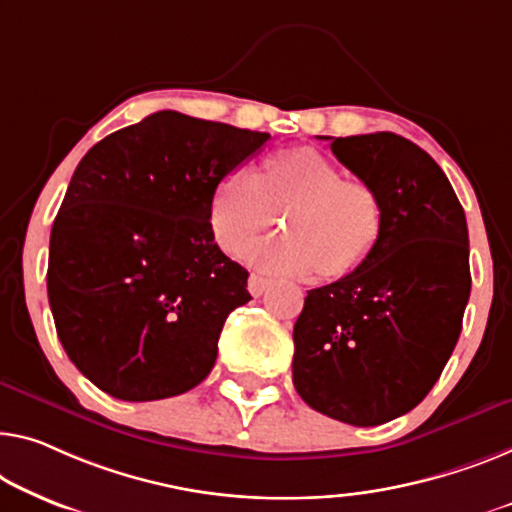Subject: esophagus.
Here are the masks:
<instances>
[{
    "instance_id": "esophagus-1",
    "label": "esophagus",
    "mask_w": 512,
    "mask_h": 512,
    "mask_svg": "<svg viewBox=\"0 0 512 512\" xmlns=\"http://www.w3.org/2000/svg\"><path fill=\"white\" fill-rule=\"evenodd\" d=\"M269 285H271L269 278L259 276V273H250V278H248V292L253 294V296H262V294L266 292V287H269Z\"/></svg>"
}]
</instances>
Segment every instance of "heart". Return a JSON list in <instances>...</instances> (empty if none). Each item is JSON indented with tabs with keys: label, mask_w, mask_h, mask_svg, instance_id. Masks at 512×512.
<instances>
[{
	"label": "heart",
	"mask_w": 512,
	"mask_h": 512,
	"mask_svg": "<svg viewBox=\"0 0 512 512\" xmlns=\"http://www.w3.org/2000/svg\"><path fill=\"white\" fill-rule=\"evenodd\" d=\"M281 213L288 234L249 245ZM384 204L377 188L342 170L315 147L282 149L264 158L262 174L234 170L213 190L211 232L225 253L287 273L335 280L356 271L379 239Z\"/></svg>",
	"instance_id": "1"
}]
</instances>
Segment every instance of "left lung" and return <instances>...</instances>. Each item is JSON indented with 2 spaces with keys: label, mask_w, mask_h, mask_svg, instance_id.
<instances>
[{
  "label": "left lung",
  "mask_w": 512,
  "mask_h": 512,
  "mask_svg": "<svg viewBox=\"0 0 512 512\" xmlns=\"http://www.w3.org/2000/svg\"><path fill=\"white\" fill-rule=\"evenodd\" d=\"M331 151L377 188L384 223L356 271L305 296L292 379L319 414L370 427L414 409L451 358L471 292L469 230L451 181L414 142L370 133L335 137Z\"/></svg>",
  "instance_id": "obj_1"
}]
</instances>
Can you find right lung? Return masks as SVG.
I'll return each instance as SVG.
<instances>
[{
	"instance_id": "right-lung-1",
	"label": "right lung",
	"mask_w": 512,
	"mask_h": 512,
	"mask_svg": "<svg viewBox=\"0 0 512 512\" xmlns=\"http://www.w3.org/2000/svg\"><path fill=\"white\" fill-rule=\"evenodd\" d=\"M269 133L174 110L103 137L75 167L50 234L61 347L91 384L149 402L200 384L248 271L211 232L213 190Z\"/></svg>"
}]
</instances>
